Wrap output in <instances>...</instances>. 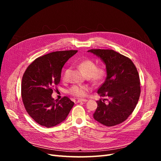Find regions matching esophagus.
<instances>
[{
  "label": "esophagus",
  "instance_id": "esophagus-1",
  "mask_svg": "<svg viewBox=\"0 0 161 161\" xmlns=\"http://www.w3.org/2000/svg\"><path fill=\"white\" fill-rule=\"evenodd\" d=\"M87 101V99H79L77 100V103H80V102H86Z\"/></svg>",
  "mask_w": 161,
  "mask_h": 161
}]
</instances>
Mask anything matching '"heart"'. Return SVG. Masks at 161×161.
<instances>
[{
  "label": "heart",
  "instance_id": "obj_1",
  "mask_svg": "<svg viewBox=\"0 0 161 161\" xmlns=\"http://www.w3.org/2000/svg\"><path fill=\"white\" fill-rule=\"evenodd\" d=\"M79 67L84 75L89 77L90 80L95 84H98L104 79L106 76V70L103 67L97 68V64L91 59H85L82 60L79 64ZM69 72V69L64 70L63 79H66ZM89 88L85 85H75L72 86L69 90V92L74 96L82 97H85Z\"/></svg>",
  "mask_w": 161,
  "mask_h": 161
}]
</instances>
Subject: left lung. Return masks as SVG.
I'll return each instance as SVG.
<instances>
[{
	"label": "left lung",
	"mask_w": 161,
	"mask_h": 161,
	"mask_svg": "<svg viewBox=\"0 0 161 161\" xmlns=\"http://www.w3.org/2000/svg\"><path fill=\"white\" fill-rule=\"evenodd\" d=\"M103 61L107 76L97 91L105 101H97L94 119L106 126L122 123L130 115L138 103L140 95V78L137 69L130 58L113 50H89Z\"/></svg>",
	"instance_id": "1"
}]
</instances>
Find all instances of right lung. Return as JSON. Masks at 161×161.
<instances>
[{
	"instance_id": "add662e5",
	"label": "right lung",
	"mask_w": 161,
	"mask_h": 161,
	"mask_svg": "<svg viewBox=\"0 0 161 161\" xmlns=\"http://www.w3.org/2000/svg\"><path fill=\"white\" fill-rule=\"evenodd\" d=\"M77 50L59 51L39 57L27 67L21 81L25 108L37 124L52 128L64 121L74 105L69 97L52 98V87L59 84L62 67Z\"/></svg>"
}]
</instances>
